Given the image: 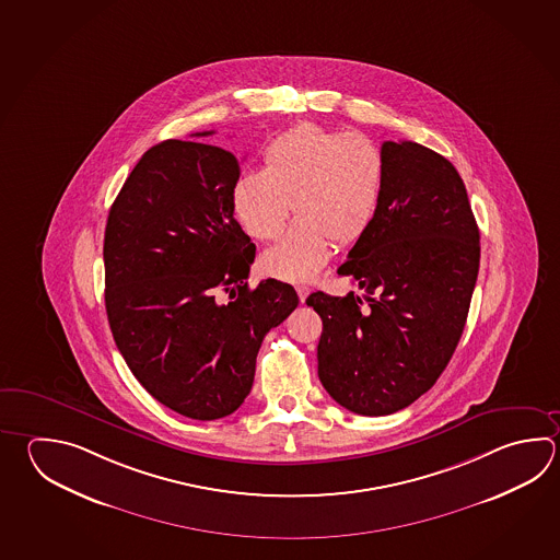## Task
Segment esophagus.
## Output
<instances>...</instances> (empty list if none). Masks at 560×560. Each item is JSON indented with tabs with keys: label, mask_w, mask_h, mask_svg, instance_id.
<instances>
[{
	"label": "esophagus",
	"mask_w": 560,
	"mask_h": 560,
	"mask_svg": "<svg viewBox=\"0 0 560 560\" xmlns=\"http://www.w3.org/2000/svg\"><path fill=\"white\" fill-rule=\"evenodd\" d=\"M296 295H299V299H301V303H305L306 296H308V293H311V289L306 285H296Z\"/></svg>",
	"instance_id": "esophagus-1"
}]
</instances>
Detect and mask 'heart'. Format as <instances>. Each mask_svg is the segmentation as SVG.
Wrapping results in <instances>:
<instances>
[{
    "instance_id": "b5f03b06",
    "label": "heart",
    "mask_w": 560,
    "mask_h": 560,
    "mask_svg": "<svg viewBox=\"0 0 560 560\" xmlns=\"http://www.w3.org/2000/svg\"><path fill=\"white\" fill-rule=\"evenodd\" d=\"M384 159L366 135L303 122L273 138L264 170L233 186L243 230L259 242L279 237L291 210L299 213L285 237L261 255L267 275L303 283L327 264L332 240L347 245L366 232L381 206Z\"/></svg>"
}]
</instances>
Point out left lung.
<instances>
[{
	"mask_svg": "<svg viewBox=\"0 0 560 560\" xmlns=\"http://www.w3.org/2000/svg\"><path fill=\"white\" fill-rule=\"evenodd\" d=\"M381 206L338 267L364 291H317L318 378L342 408L388 416L440 378L464 332L479 271V228L464 179L418 142L382 144Z\"/></svg>",
	"mask_w": 560,
	"mask_h": 560,
	"instance_id": "8db88e82",
	"label": "left lung"
}]
</instances>
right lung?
<instances>
[{"mask_svg": "<svg viewBox=\"0 0 560 560\" xmlns=\"http://www.w3.org/2000/svg\"><path fill=\"white\" fill-rule=\"evenodd\" d=\"M237 179L232 152L164 140L138 160L106 220V317L118 350L160 404L201 422L242 406L265 335L299 305L277 279L247 287L255 245L233 218Z\"/></svg>", "mask_w": 560, "mask_h": 560, "instance_id": "right-lung-1", "label": "right lung"}]
</instances>
